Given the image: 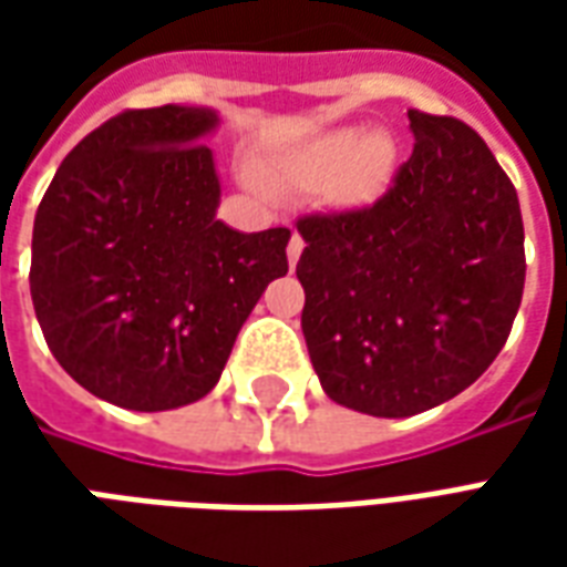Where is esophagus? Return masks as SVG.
Masks as SVG:
<instances>
[{"label": "esophagus", "mask_w": 567, "mask_h": 567, "mask_svg": "<svg viewBox=\"0 0 567 567\" xmlns=\"http://www.w3.org/2000/svg\"><path fill=\"white\" fill-rule=\"evenodd\" d=\"M300 255H303V236L291 234V239H288V264L295 267L297 260H300Z\"/></svg>", "instance_id": "obj_1"}]
</instances>
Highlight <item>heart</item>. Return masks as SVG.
<instances>
[{"label": "heart", "mask_w": 567, "mask_h": 567, "mask_svg": "<svg viewBox=\"0 0 567 567\" xmlns=\"http://www.w3.org/2000/svg\"><path fill=\"white\" fill-rule=\"evenodd\" d=\"M394 169V145L380 133L364 130H340L321 136L309 148L295 154L291 161L276 166V175L297 178L309 185L333 182V194L340 203H370L389 185Z\"/></svg>", "instance_id": "heart-1"}]
</instances>
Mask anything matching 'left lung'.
I'll list each match as a JSON object with an SVG mask.
<instances>
[{"label":"left lung","instance_id":"obj_1","mask_svg":"<svg viewBox=\"0 0 567 567\" xmlns=\"http://www.w3.org/2000/svg\"><path fill=\"white\" fill-rule=\"evenodd\" d=\"M416 148L373 206L297 221L300 328L324 394L416 416L476 382L511 337L525 285L516 187L458 117L406 112Z\"/></svg>","mask_w":567,"mask_h":567}]
</instances>
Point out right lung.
Masks as SVG:
<instances>
[{"label": "right lung", "instance_id": "obj_1", "mask_svg": "<svg viewBox=\"0 0 567 567\" xmlns=\"http://www.w3.org/2000/svg\"><path fill=\"white\" fill-rule=\"evenodd\" d=\"M212 109H127L60 163L32 227L30 291L60 368L109 404L157 413L215 389L288 227L239 234L203 142Z\"/></svg>", "mask_w": 567, "mask_h": 567}]
</instances>
